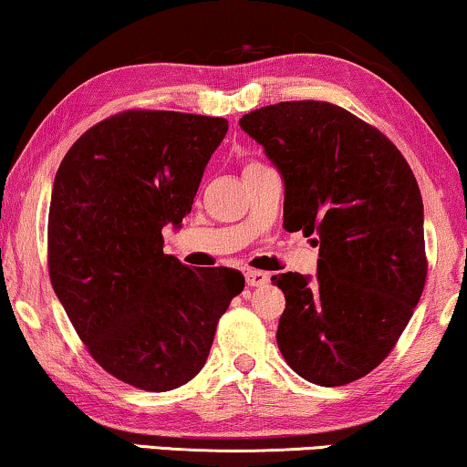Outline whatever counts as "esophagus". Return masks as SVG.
I'll use <instances>...</instances> for the list:
<instances>
[{
  "label": "esophagus",
  "instance_id": "1",
  "mask_svg": "<svg viewBox=\"0 0 467 467\" xmlns=\"http://www.w3.org/2000/svg\"><path fill=\"white\" fill-rule=\"evenodd\" d=\"M244 278H246L248 286H264V285L270 283V274L259 272V270H246Z\"/></svg>",
  "mask_w": 467,
  "mask_h": 467
}]
</instances>
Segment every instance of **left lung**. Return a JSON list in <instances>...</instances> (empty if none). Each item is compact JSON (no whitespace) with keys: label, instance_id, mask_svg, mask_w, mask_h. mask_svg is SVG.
<instances>
[{"label":"left lung","instance_id":"obj_1","mask_svg":"<svg viewBox=\"0 0 467 467\" xmlns=\"http://www.w3.org/2000/svg\"><path fill=\"white\" fill-rule=\"evenodd\" d=\"M285 181V229L315 235L317 276H272L276 342L302 379L348 385L391 353L425 286L423 200L385 133L329 101H280L240 119Z\"/></svg>","mask_w":467,"mask_h":467}]
</instances>
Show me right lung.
<instances>
[{"instance_id": "1", "label": "right lung", "mask_w": 467, "mask_h": 467, "mask_svg": "<svg viewBox=\"0 0 467 467\" xmlns=\"http://www.w3.org/2000/svg\"><path fill=\"white\" fill-rule=\"evenodd\" d=\"M227 120L125 110L76 140L48 210V274L95 361L161 393L203 368L219 318L244 289L229 267L193 270L163 253L165 225L191 213Z\"/></svg>"}]
</instances>
